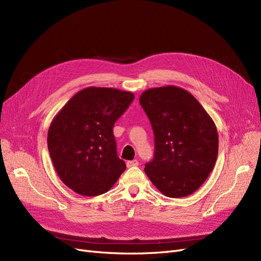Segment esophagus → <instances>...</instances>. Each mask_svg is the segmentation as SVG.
<instances>
[{
	"label": "esophagus",
	"instance_id": "obj_1",
	"mask_svg": "<svg viewBox=\"0 0 261 261\" xmlns=\"http://www.w3.org/2000/svg\"><path fill=\"white\" fill-rule=\"evenodd\" d=\"M138 163H139V162H138L137 160H130V161H127V162H126V167H127V168L137 167Z\"/></svg>",
	"mask_w": 261,
	"mask_h": 261
}]
</instances>
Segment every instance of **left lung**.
I'll use <instances>...</instances> for the list:
<instances>
[{
  "label": "left lung",
  "instance_id": "8db88e82",
  "mask_svg": "<svg viewBox=\"0 0 261 261\" xmlns=\"http://www.w3.org/2000/svg\"><path fill=\"white\" fill-rule=\"evenodd\" d=\"M154 134V156L145 172L170 198L196 192L215 167L216 124L191 92L176 86L144 91L139 98Z\"/></svg>",
  "mask_w": 261,
  "mask_h": 261
}]
</instances>
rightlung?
<instances>
[{
	"label": "right lung",
	"mask_w": 261,
	"mask_h": 261,
	"mask_svg": "<svg viewBox=\"0 0 261 261\" xmlns=\"http://www.w3.org/2000/svg\"><path fill=\"white\" fill-rule=\"evenodd\" d=\"M134 93L88 87L78 91L55 115L48 149L59 177L75 193H107L125 171L117 156L114 123L127 110Z\"/></svg>",
	"instance_id": "add662e5"
}]
</instances>
